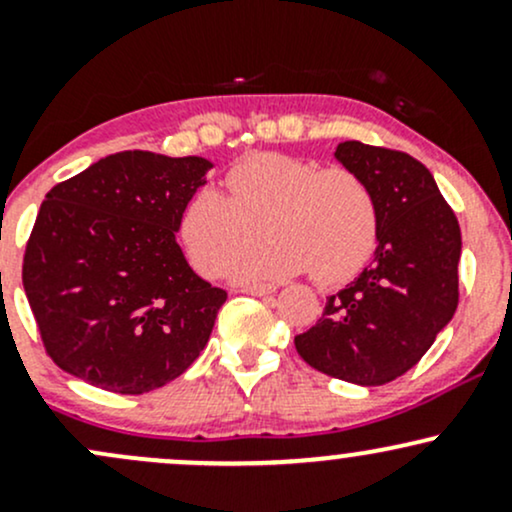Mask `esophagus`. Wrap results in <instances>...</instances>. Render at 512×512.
I'll return each instance as SVG.
<instances>
[{"label": "esophagus", "mask_w": 512, "mask_h": 512, "mask_svg": "<svg viewBox=\"0 0 512 512\" xmlns=\"http://www.w3.org/2000/svg\"><path fill=\"white\" fill-rule=\"evenodd\" d=\"M276 286L272 284H248V286H240V291L243 293H250V296H269V293H274Z\"/></svg>", "instance_id": "obj_1"}]
</instances>
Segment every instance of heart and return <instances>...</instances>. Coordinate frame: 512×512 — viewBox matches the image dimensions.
<instances>
[{"label": "heart", "instance_id": "heart-1", "mask_svg": "<svg viewBox=\"0 0 512 512\" xmlns=\"http://www.w3.org/2000/svg\"><path fill=\"white\" fill-rule=\"evenodd\" d=\"M228 197L199 187L180 209V238L202 274L216 276L255 238L267 240L231 264L238 281L284 279L310 269L317 284H342L378 245V204L354 170L320 168L289 154H250L226 173Z\"/></svg>", "mask_w": 512, "mask_h": 512}]
</instances>
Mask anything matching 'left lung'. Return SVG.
I'll list each match as a JSON object with an SVG mask.
<instances>
[{
	"mask_svg": "<svg viewBox=\"0 0 512 512\" xmlns=\"http://www.w3.org/2000/svg\"><path fill=\"white\" fill-rule=\"evenodd\" d=\"M334 158L373 190L378 248L358 279L327 298L296 349L332 378L385 385L414 368L455 315L460 223L431 170L404 151L342 142Z\"/></svg>",
	"mask_w": 512,
	"mask_h": 512,
	"instance_id": "left-lung-1",
	"label": "left lung"
}]
</instances>
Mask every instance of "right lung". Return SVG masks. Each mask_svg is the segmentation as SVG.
<instances>
[{
  "instance_id": "right-lung-1",
  "label": "right lung",
  "mask_w": 512,
  "mask_h": 512,
  "mask_svg": "<svg viewBox=\"0 0 512 512\" xmlns=\"http://www.w3.org/2000/svg\"><path fill=\"white\" fill-rule=\"evenodd\" d=\"M214 163L120 151L45 195L23 289L45 351L74 378L144 395L185 373L226 291L192 272L175 233Z\"/></svg>"
}]
</instances>
